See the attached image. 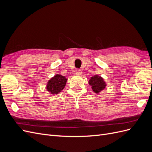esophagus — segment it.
<instances>
[{
    "label": "esophagus",
    "instance_id": "1",
    "mask_svg": "<svg viewBox=\"0 0 152 152\" xmlns=\"http://www.w3.org/2000/svg\"><path fill=\"white\" fill-rule=\"evenodd\" d=\"M82 73L81 70H80L79 69H77V70L75 71V74L76 75H80Z\"/></svg>",
    "mask_w": 152,
    "mask_h": 152
}]
</instances>
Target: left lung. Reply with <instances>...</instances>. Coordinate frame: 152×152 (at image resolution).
<instances>
[{"label": "left lung", "mask_w": 152, "mask_h": 152, "mask_svg": "<svg viewBox=\"0 0 152 152\" xmlns=\"http://www.w3.org/2000/svg\"><path fill=\"white\" fill-rule=\"evenodd\" d=\"M89 84L91 86V88L96 93H99L101 91L105 88L106 84L102 77L98 75H94L91 77L89 81Z\"/></svg>", "instance_id": "left-lung-1"}]
</instances>
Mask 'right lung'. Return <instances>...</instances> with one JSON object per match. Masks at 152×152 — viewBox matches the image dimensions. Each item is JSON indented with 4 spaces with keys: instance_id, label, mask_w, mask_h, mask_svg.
<instances>
[{
    "instance_id": "obj_1",
    "label": "right lung",
    "mask_w": 152,
    "mask_h": 152,
    "mask_svg": "<svg viewBox=\"0 0 152 152\" xmlns=\"http://www.w3.org/2000/svg\"><path fill=\"white\" fill-rule=\"evenodd\" d=\"M67 79L65 77L57 74L50 79L47 85V90L51 94H58L65 87Z\"/></svg>"
}]
</instances>
